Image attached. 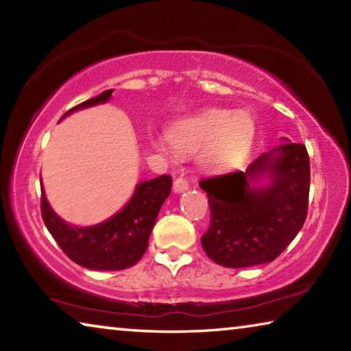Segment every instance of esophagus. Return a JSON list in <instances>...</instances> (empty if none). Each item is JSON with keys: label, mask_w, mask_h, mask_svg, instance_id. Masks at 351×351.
<instances>
[{"label": "esophagus", "mask_w": 351, "mask_h": 351, "mask_svg": "<svg viewBox=\"0 0 351 351\" xmlns=\"http://www.w3.org/2000/svg\"><path fill=\"white\" fill-rule=\"evenodd\" d=\"M189 189V182L187 180H184V178H176L175 182H173V190L176 193H182L186 192V190Z\"/></svg>", "instance_id": "obj_1"}]
</instances>
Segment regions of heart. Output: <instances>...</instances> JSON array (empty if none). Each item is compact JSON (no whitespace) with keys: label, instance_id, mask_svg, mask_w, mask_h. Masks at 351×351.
Wrapping results in <instances>:
<instances>
[{"label":"heart","instance_id":"b5f03b06","mask_svg":"<svg viewBox=\"0 0 351 351\" xmlns=\"http://www.w3.org/2000/svg\"><path fill=\"white\" fill-rule=\"evenodd\" d=\"M170 144L181 153L204 147L201 161L212 170L239 165L247 156L255 139V122L247 112L209 110L178 123L169 133Z\"/></svg>","mask_w":351,"mask_h":351}]
</instances>
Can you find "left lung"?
Listing matches in <instances>:
<instances>
[{"label":"left lung","instance_id":"obj_1","mask_svg":"<svg viewBox=\"0 0 351 351\" xmlns=\"http://www.w3.org/2000/svg\"><path fill=\"white\" fill-rule=\"evenodd\" d=\"M268 174L271 184L250 182ZM210 207V226L201 237L209 258L228 268H247L276 260L304 226L310 195V156L304 144L285 139L246 171L199 181Z\"/></svg>","mask_w":351,"mask_h":351}]
</instances>
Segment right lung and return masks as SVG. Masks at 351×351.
<instances>
[{
    "label": "right lung",
    "instance_id": "1",
    "mask_svg": "<svg viewBox=\"0 0 351 351\" xmlns=\"http://www.w3.org/2000/svg\"><path fill=\"white\" fill-rule=\"evenodd\" d=\"M112 91L114 90H106L96 97L85 100L64 112V116L75 110L106 102ZM170 190V175L139 182L132 199L121 212L90 228H74L64 223L51 209L41 190V217L57 245L77 265L99 271L125 269L138 263L147 251L154 221Z\"/></svg>",
    "mask_w": 351,
    "mask_h": 351
}]
</instances>
